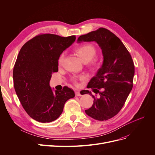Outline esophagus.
Returning a JSON list of instances; mask_svg holds the SVG:
<instances>
[{
    "label": "esophagus",
    "mask_w": 155,
    "mask_h": 155,
    "mask_svg": "<svg viewBox=\"0 0 155 155\" xmlns=\"http://www.w3.org/2000/svg\"><path fill=\"white\" fill-rule=\"evenodd\" d=\"M75 95L76 96H81V95H82V94H80L79 91H75Z\"/></svg>",
    "instance_id": "obj_1"
}]
</instances>
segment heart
Instances as JSON below:
<instances>
[{
	"label": "heart",
	"mask_w": 155,
	"mask_h": 155,
	"mask_svg": "<svg viewBox=\"0 0 155 155\" xmlns=\"http://www.w3.org/2000/svg\"><path fill=\"white\" fill-rule=\"evenodd\" d=\"M75 51L84 62H88V65L93 70H96L99 67V64L98 61L94 59L97 53V49L93 45L85 44L81 45L76 49ZM64 54L62 53L60 55L58 59V64L59 66L62 64ZM85 79V77L84 76H73L70 78V80L75 85H77V81L78 80H84Z\"/></svg>",
	"instance_id": "obj_1"
}]
</instances>
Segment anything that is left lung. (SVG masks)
<instances>
[{
	"mask_svg": "<svg viewBox=\"0 0 155 155\" xmlns=\"http://www.w3.org/2000/svg\"><path fill=\"white\" fill-rule=\"evenodd\" d=\"M95 41L101 48L104 56L102 67L87 85L99 97L88 91L85 94L94 99L87 114L98 120H106L115 116L123 108L131 91L134 75L132 57L120 39L109 30L100 28L80 36L78 43Z\"/></svg>",
	"mask_w": 155,
	"mask_h": 155,
	"instance_id": "1",
	"label": "left lung"
}]
</instances>
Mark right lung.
<instances>
[{"mask_svg": "<svg viewBox=\"0 0 155 155\" xmlns=\"http://www.w3.org/2000/svg\"><path fill=\"white\" fill-rule=\"evenodd\" d=\"M75 39L74 35L41 34L29 40L19 53L13 70L14 87L24 110L38 122L58 118L64 103L75 97L67 87L53 92L49 83L53 73L58 71L60 55Z\"/></svg>", "mask_w": 155, "mask_h": 155, "instance_id": "right-lung-1", "label": "right lung"}]
</instances>
